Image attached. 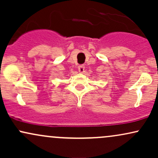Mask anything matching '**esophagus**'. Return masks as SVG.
<instances>
[{
  "instance_id": "34e87169",
  "label": "esophagus",
  "mask_w": 158,
  "mask_h": 158,
  "mask_svg": "<svg viewBox=\"0 0 158 158\" xmlns=\"http://www.w3.org/2000/svg\"><path fill=\"white\" fill-rule=\"evenodd\" d=\"M79 71L80 72V73H82V72H84V70H85V65L84 64H80L79 66Z\"/></svg>"
}]
</instances>
